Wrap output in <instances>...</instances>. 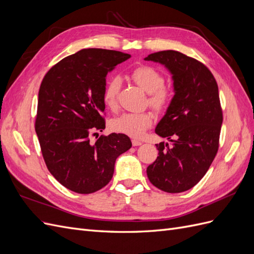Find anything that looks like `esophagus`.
I'll use <instances>...</instances> for the list:
<instances>
[{
    "mask_svg": "<svg viewBox=\"0 0 254 254\" xmlns=\"http://www.w3.org/2000/svg\"><path fill=\"white\" fill-rule=\"evenodd\" d=\"M131 142H132V145H133V146H140V145L143 144V142H141V141H139V140H134V139H133Z\"/></svg>",
    "mask_w": 254,
    "mask_h": 254,
    "instance_id": "esophagus-1",
    "label": "esophagus"
}]
</instances>
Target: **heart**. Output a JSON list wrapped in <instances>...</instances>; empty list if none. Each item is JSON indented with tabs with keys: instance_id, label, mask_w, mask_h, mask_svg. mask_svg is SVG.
<instances>
[{
	"instance_id": "1",
	"label": "heart",
	"mask_w": 254,
	"mask_h": 254,
	"mask_svg": "<svg viewBox=\"0 0 254 254\" xmlns=\"http://www.w3.org/2000/svg\"><path fill=\"white\" fill-rule=\"evenodd\" d=\"M130 75L143 90L149 93L148 104L152 109L160 112L167 108L173 98V93L170 88L164 86L165 78L162 73L151 65H141L133 68ZM121 83V78L113 76L105 86L103 99L105 105L111 110L117 109L118 107ZM152 120V114L149 111L125 112L114 118L110 126L117 132L131 137H141L151 126Z\"/></svg>"
}]
</instances>
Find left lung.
<instances>
[{
	"instance_id": "8db88e82",
	"label": "left lung",
	"mask_w": 254,
	"mask_h": 254,
	"mask_svg": "<svg viewBox=\"0 0 254 254\" xmlns=\"http://www.w3.org/2000/svg\"><path fill=\"white\" fill-rule=\"evenodd\" d=\"M145 60L173 74L175 95L156 133L173 142L156 144L159 156L147 167L149 181L167 193L186 191L201 180L219 147L222 109L218 86L202 63L177 51H161Z\"/></svg>"
}]
</instances>
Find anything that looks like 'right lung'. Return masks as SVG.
Segmentation results:
<instances>
[{
  "mask_svg": "<svg viewBox=\"0 0 254 254\" xmlns=\"http://www.w3.org/2000/svg\"><path fill=\"white\" fill-rule=\"evenodd\" d=\"M129 54L84 49L53 65L42 79L35 129L50 173L68 190L91 194L108 184L114 163L131 147L124 133L91 142L106 127V76ZM98 136V135H97Z\"/></svg>",
  "mask_w": 254,
  "mask_h": 254,
  "instance_id": "right-lung-1",
  "label": "right lung"
}]
</instances>
